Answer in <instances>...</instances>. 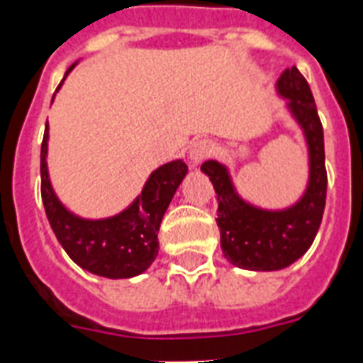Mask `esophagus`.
<instances>
[{
	"mask_svg": "<svg viewBox=\"0 0 363 363\" xmlns=\"http://www.w3.org/2000/svg\"><path fill=\"white\" fill-rule=\"evenodd\" d=\"M214 151V145H212L208 140H194L188 147V160H190L191 167L199 166L207 156H211V152Z\"/></svg>",
	"mask_w": 363,
	"mask_h": 363,
	"instance_id": "34e87169",
	"label": "esophagus"
}]
</instances>
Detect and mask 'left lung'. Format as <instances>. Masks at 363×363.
<instances>
[{"label": "left lung", "mask_w": 363, "mask_h": 363, "mask_svg": "<svg viewBox=\"0 0 363 363\" xmlns=\"http://www.w3.org/2000/svg\"><path fill=\"white\" fill-rule=\"evenodd\" d=\"M276 95L298 126L308 152V182L302 196L284 208L259 207L240 196L225 164L207 160L201 172L218 196L223 257L244 270L272 272L298 261L313 244L326 203L325 135L306 78L291 67L276 82Z\"/></svg>", "instance_id": "8db88e82"}]
</instances>
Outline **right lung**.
<instances>
[{"mask_svg":"<svg viewBox=\"0 0 363 363\" xmlns=\"http://www.w3.org/2000/svg\"><path fill=\"white\" fill-rule=\"evenodd\" d=\"M76 65L78 61L67 70V74ZM48 130L46 123L40 147V194L59 244L78 267L95 276L126 279L145 272L158 255V229L177 188L186 177V164L182 158H177L156 167L134 201L113 216L84 218L67 208L52 186L48 173Z\"/></svg>","mask_w":363,"mask_h":363,"instance_id":"add662e5","label":"right lung"}]
</instances>
